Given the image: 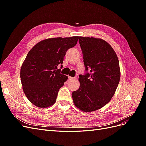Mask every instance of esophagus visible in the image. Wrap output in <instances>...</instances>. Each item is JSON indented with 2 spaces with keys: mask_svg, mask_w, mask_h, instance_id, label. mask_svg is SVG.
Segmentation results:
<instances>
[{
  "mask_svg": "<svg viewBox=\"0 0 146 146\" xmlns=\"http://www.w3.org/2000/svg\"><path fill=\"white\" fill-rule=\"evenodd\" d=\"M68 78L70 79V80H74V79H76V78H77V77H70V76H68Z\"/></svg>",
  "mask_w": 146,
  "mask_h": 146,
  "instance_id": "34e87169",
  "label": "esophagus"
}]
</instances>
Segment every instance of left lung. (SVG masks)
Returning a JSON list of instances; mask_svg holds the SVG:
<instances>
[{"instance_id": "8db88e82", "label": "left lung", "mask_w": 146, "mask_h": 146, "mask_svg": "<svg viewBox=\"0 0 146 146\" xmlns=\"http://www.w3.org/2000/svg\"><path fill=\"white\" fill-rule=\"evenodd\" d=\"M79 43L86 73L79 76L80 87L72 97L76 107L91 112L111 99L120 80V68L116 52L104 39L80 36Z\"/></svg>"}]
</instances>
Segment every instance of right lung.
I'll list each match as a JSON object with an SVG mask.
<instances>
[{
    "mask_svg": "<svg viewBox=\"0 0 146 146\" xmlns=\"http://www.w3.org/2000/svg\"><path fill=\"white\" fill-rule=\"evenodd\" d=\"M78 36L48 38L31 49L22 64L20 76L29 100L39 108L54 105L68 76L60 73L67 50L77 44Z\"/></svg>",
    "mask_w": 146,
    "mask_h": 146,
    "instance_id": "1",
    "label": "right lung"
}]
</instances>
